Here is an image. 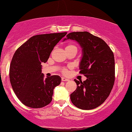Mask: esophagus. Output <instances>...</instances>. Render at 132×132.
<instances>
[{
  "label": "esophagus",
  "instance_id": "esophagus-1",
  "mask_svg": "<svg viewBox=\"0 0 132 132\" xmlns=\"http://www.w3.org/2000/svg\"><path fill=\"white\" fill-rule=\"evenodd\" d=\"M61 80L63 81H69V80L68 79V78H65V77H62V78H61Z\"/></svg>",
  "mask_w": 132,
  "mask_h": 132
}]
</instances>
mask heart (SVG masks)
<instances>
[{"instance_id":"obj_1","label":"heart","mask_w":132,"mask_h":132,"mask_svg":"<svg viewBox=\"0 0 132 132\" xmlns=\"http://www.w3.org/2000/svg\"><path fill=\"white\" fill-rule=\"evenodd\" d=\"M71 47H75V48H76V47L74 46V45H73V44H69V45H68L66 47V48H65V49H68V48H71ZM63 72L64 73V74H66V72H67V70H66V69H64L63 70Z\"/></svg>"}]
</instances>
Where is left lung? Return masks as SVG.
<instances>
[{
	"label": "left lung",
	"instance_id": "8db88e82",
	"mask_svg": "<svg viewBox=\"0 0 132 132\" xmlns=\"http://www.w3.org/2000/svg\"><path fill=\"white\" fill-rule=\"evenodd\" d=\"M75 40L81 48L80 73L86 80H74L77 89L71 94V101L81 110L96 108L104 102L114 83V58L112 51L101 38L88 31L69 33L63 39Z\"/></svg>",
	"mask_w": 132,
	"mask_h": 132
}]
</instances>
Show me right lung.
Here are the masks:
<instances>
[{"mask_svg": "<svg viewBox=\"0 0 132 132\" xmlns=\"http://www.w3.org/2000/svg\"><path fill=\"white\" fill-rule=\"evenodd\" d=\"M66 32L33 36L15 52L10 67L13 91L23 104L33 108L47 105L54 89L61 83L58 76L44 78L42 63H46L56 44Z\"/></svg>", "mask_w": 132, "mask_h": 132, "instance_id": "right-lung-1", "label": "right lung"}]
</instances>
